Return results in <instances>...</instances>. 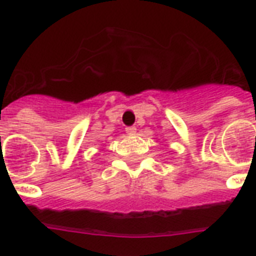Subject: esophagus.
I'll return each instance as SVG.
<instances>
[{
	"instance_id": "34e87169",
	"label": "esophagus",
	"mask_w": 256,
	"mask_h": 256,
	"mask_svg": "<svg viewBox=\"0 0 256 256\" xmlns=\"http://www.w3.org/2000/svg\"><path fill=\"white\" fill-rule=\"evenodd\" d=\"M126 132H128V136H132V134H136V126H128V128H126Z\"/></svg>"
}]
</instances>
